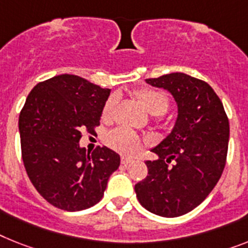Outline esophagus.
<instances>
[{"label":"esophagus","instance_id":"1","mask_svg":"<svg viewBox=\"0 0 248 248\" xmlns=\"http://www.w3.org/2000/svg\"><path fill=\"white\" fill-rule=\"evenodd\" d=\"M130 162H132V159H130V158H126V157H122V165L123 166H128Z\"/></svg>","mask_w":248,"mask_h":248}]
</instances>
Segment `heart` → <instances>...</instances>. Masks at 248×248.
I'll use <instances>...</instances> for the list:
<instances>
[{
	"label": "heart",
	"instance_id": "b5f03b06",
	"mask_svg": "<svg viewBox=\"0 0 248 248\" xmlns=\"http://www.w3.org/2000/svg\"><path fill=\"white\" fill-rule=\"evenodd\" d=\"M137 99L142 104L143 108L152 115H163L170 106L169 96L165 92L153 87H142L134 92ZM116 104V96H110L106 100L102 108V118L109 119L112 115ZM106 143L110 148L124 156H134L142 148V139L136 133L125 128H119L112 130L106 137Z\"/></svg>",
	"mask_w": 248,
	"mask_h": 248
}]
</instances>
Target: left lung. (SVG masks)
<instances>
[{
  "label": "left lung",
  "instance_id": "8db88e82",
  "mask_svg": "<svg viewBox=\"0 0 248 248\" xmlns=\"http://www.w3.org/2000/svg\"><path fill=\"white\" fill-rule=\"evenodd\" d=\"M147 83L169 90L179 115L172 132L152 149L148 175L134 190L153 214L175 218L191 212L210 194L227 161L230 122L214 90L185 73H170Z\"/></svg>",
  "mask_w": 248,
  "mask_h": 248
}]
</instances>
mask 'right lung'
Instances as JSON below:
<instances>
[{"label": "right lung", "instance_id": "add662e5", "mask_svg": "<svg viewBox=\"0 0 248 248\" xmlns=\"http://www.w3.org/2000/svg\"><path fill=\"white\" fill-rule=\"evenodd\" d=\"M109 89L75 75L39 82L18 116L21 156L38 193L53 206L78 212L102 199L120 156L108 147L79 148L81 132L96 134Z\"/></svg>", "mask_w": 248, "mask_h": 248}]
</instances>
